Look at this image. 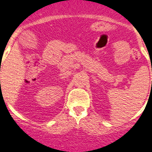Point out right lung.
I'll list each match as a JSON object with an SVG mask.
<instances>
[{"mask_svg":"<svg viewBox=\"0 0 152 152\" xmlns=\"http://www.w3.org/2000/svg\"><path fill=\"white\" fill-rule=\"evenodd\" d=\"M0 82H1V81H0Z\"/></svg>","mask_w":152,"mask_h":152,"instance_id":"1","label":"right lung"}]
</instances>
